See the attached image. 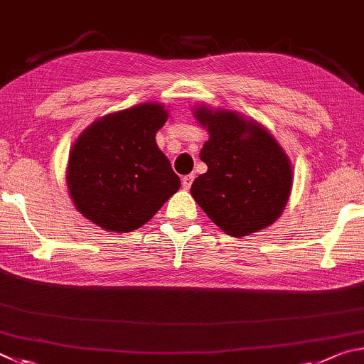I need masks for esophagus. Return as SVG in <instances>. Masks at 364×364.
<instances>
[{
	"label": "esophagus",
	"instance_id": "34e87169",
	"mask_svg": "<svg viewBox=\"0 0 364 364\" xmlns=\"http://www.w3.org/2000/svg\"><path fill=\"white\" fill-rule=\"evenodd\" d=\"M193 178H195V176H193V174L183 176V177H182V187L186 188V190H188L190 187H192V182H193Z\"/></svg>",
	"mask_w": 364,
	"mask_h": 364
}]
</instances>
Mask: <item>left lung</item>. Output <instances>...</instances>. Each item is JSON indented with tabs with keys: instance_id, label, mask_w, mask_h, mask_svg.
<instances>
[{
	"instance_id": "obj_1",
	"label": "left lung",
	"mask_w": 364,
	"mask_h": 364,
	"mask_svg": "<svg viewBox=\"0 0 364 364\" xmlns=\"http://www.w3.org/2000/svg\"><path fill=\"white\" fill-rule=\"evenodd\" d=\"M195 114L209 131L200 153L208 171L190 188L195 201L233 237H246L273 224L292 187V169L282 146L265 127L240 114L206 107Z\"/></svg>"
}]
</instances>
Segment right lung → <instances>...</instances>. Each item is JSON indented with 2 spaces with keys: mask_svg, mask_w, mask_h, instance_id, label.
<instances>
[{
  "mask_svg": "<svg viewBox=\"0 0 364 364\" xmlns=\"http://www.w3.org/2000/svg\"><path fill=\"white\" fill-rule=\"evenodd\" d=\"M168 113L142 104L107 114L81 134L70 151L67 182L78 211L112 232L149 222L181 187L156 145Z\"/></svg>",
  "mask_w": 364,
  "mask_h": 364,
  "instance_id": "obj_1",
  "label": "right lung"
}]
</instances>
